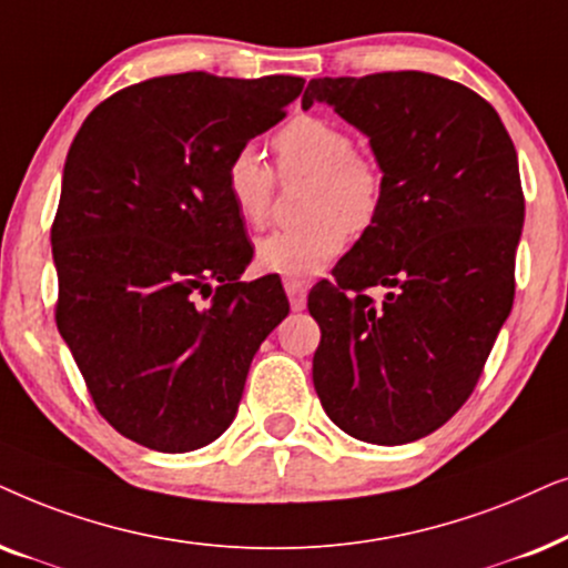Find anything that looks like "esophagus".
Here are the masks:
<instances>
[{
  "label": "esophagus",
  "mask_w": 568,
  "mask_h": 568,
  "mask_svg": "<svg viewBox=\"0 0 568 568\" xmlns=\"http://www.w3.org/2000/svg\"><path fill=\"white\" fill-rule=\"evenodd\" d=\"M283 285H285V293H288L293 312H301V308H306V285L296 277H285Z\"/></svg>",
  "instance_id": "esophagus-1"
}]
</instances>
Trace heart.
<instances>
[{"mask_svg":"<svg viewBox=\"0 0 568 568\" xmlns=\"http://www.w3.org/2000/svg\"><path fill=\"white\" fill-rule=\"evenodd\" d=\"M283 173H312L306 215L296 229H277L256 241L262 270L283 277H312L343 254L347 231L361 233L376 221L384 200V171L355 150L351 132L337 121L301 113L272 138ZM225 192L248 225L267 221L275 173L254 145H241L225 163Z\"/></svg>","mask_w":568,"mask_h":568,"instance_id":"heart-1","label":"heart"}]
</instances>
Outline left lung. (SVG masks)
Returning a JSON list of instances; mask_svg holds the SVG:
<instances>
[{"label":"left lung","mask_w":568,"mask_h":568,"mask_svg":"<svg viewBox=\"0 0 568 568\" xmlns=\"http://www.w3.org/2000/svg\"><path fill=\"white\" fill-rule=\"evenodd\" d=\"M366 134L384 171L376 221L308 293L314 389L353 438L395 447L442 428L473 395L514 304L525 194L494 105L428 72L308 82ZM384 284L376 305L365 291Z\"/></svg>","instance_id":"left-lung-1"}]
</instances>
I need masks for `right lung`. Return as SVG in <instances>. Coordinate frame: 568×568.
I'll list each match as a JSON object with an SVG mask.
<instances>
[{
	"label": "right lung",
	"instance_id": "add662e5",
	"mask_svg": "<svg viewBox=\"0 0 568 568\" xmlns=\"http://www.w3.org/2000/svg\"><path fill=\"white\" fill-rule=\"evenodd\" d=\"M304 80L184 72L90 111L51 225L57 327L98 413L142 447H207L236 418L262 339L288 316L252 262L225 163L267 132Z\"/></svg>",
	"mask_w": 568,
	"mask_h": 568
}]
</instances>
